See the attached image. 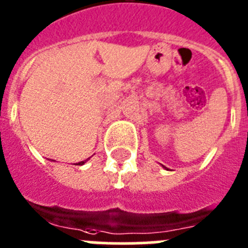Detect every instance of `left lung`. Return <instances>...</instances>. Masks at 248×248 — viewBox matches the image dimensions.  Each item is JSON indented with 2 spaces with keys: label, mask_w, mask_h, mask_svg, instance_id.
Wrapping results in <instances>:
<instances>
[{
  "label": "left lung",
  "mask_w": 248,
  "mask_h": 248,
  "mask_svg": "<svg viewBox=\"0 0 248 248\" xmlns=\"http://www.w3.org/2000/svg\"><path fill=\"white\" fill-rule=\"evenodd\" d=\"M163 167V168H164V169H167V167H164V166H162Z\"/></svg>",
  "instance_id": "1"
}]
</instances>
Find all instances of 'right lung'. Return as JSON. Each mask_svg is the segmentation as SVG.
I'll list each match as a JSON object with an SVG mask.
<instances>
[{
    "mask_svg": "<svg viewBox=\"0 0 248 248\" xmlns=\"http://www.w3.org/2000/svg\"><path fill=\"white\" fill-rule=\"evenodd\" d=\"M90 159V158H88V159L86 160H81V162H79V163H77V166H82V164H85L86 162H88V160Z\"/></svg>",
    "mask_w": 248,
    "mask_h": 248,
    "instance_id": "add662e5",
    "label": "right lung"
}]
</instances>
